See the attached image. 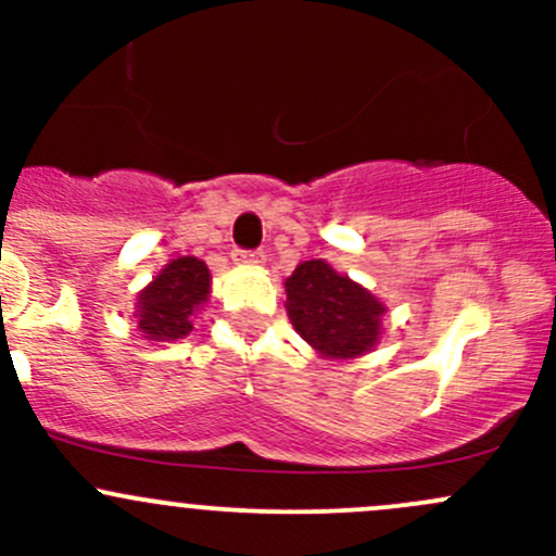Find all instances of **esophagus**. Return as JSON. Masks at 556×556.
I'll use <instances>...</instances> for the list:
<instances>
[{
	"label": "esophagus",
	"mask_w": 556,
	"mask_h": 556,
	"mask_svg": "<svg viewBox=\"0 0 556 556\" xmlns=\"http://www.w3.org/2000/svg\"><path fill=\"white\" fill-rule=\"evenodd\" d=\"M233 261L239 266H261L266 263V252L263 250H233Z\"/></svg>",
	"instance_id": "obj_1"
}]
</instances>
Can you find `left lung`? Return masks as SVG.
Here are the masks:
<instances>
[{
  "mask_svg": "<svg viewBox=\"0 0 556 556\" xmlns=\"http://www.w3.org/2000/svg\"><path fill=\"white\" fill-rule=\"evenodd\" d=\"M288 314L295 330L328 357H357L379 339V317L384 306L352 282L336 274L325 261H306L285 282Z\"/></svg>",
  "mask_w": 556,
  "mask_h": 556,
  "instance_id": "8db88e82",
  "label": "left lung"
}]
</instances>
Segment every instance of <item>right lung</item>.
I'll use <instances>...</instances> for the list:
<instances>
[{
	"label": "right lung",
	"mask_w": 556,
	"mask_h": 556,
	"mask_svg": "<svg viewBox=\"0 0 556 556\" xmlns=\"http://www.w3.org/2000/svg\"><path fill=\"white\" fill-rule=\"evenodd\" d=\"M210 295V268L199 257H177L139 293V333L177 341L193 330V312Z\"/></svg>",
	"instance_id": "right-lung-1"
}]
</instances>
